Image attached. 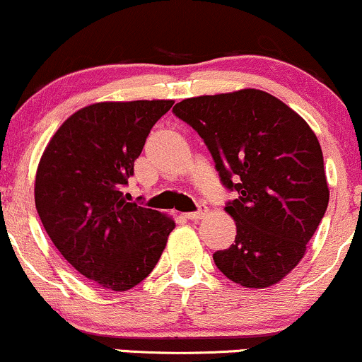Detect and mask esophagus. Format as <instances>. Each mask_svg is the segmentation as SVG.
I'll list each match as a JSON object with an SVG mask.
<instances>
[{"instance_id":"1","label":"esophagus","mask_w":362,"mask_h":362,"mask_svg":"<svg viewBox=\"0 0 362 362\" xmlns=\"http://www.w3.org/2000/svg\"><path fill=\"white\" fill-rule=\"evenodd\" d=\"M204 214H206V211H195V213H185L184 216L187 219H190V221H197V219H202L204 218Z\"/></svg>"}]
</instances>
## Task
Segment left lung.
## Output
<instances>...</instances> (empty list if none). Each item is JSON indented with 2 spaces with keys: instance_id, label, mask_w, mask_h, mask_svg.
<instances>
[{
  "instance_id": "left-lung-1",
  "label": "left lung",
  "mask_w": 362,
  "mask_h": 362,
  "mask_svg": "<svg viewBox=\"0 0 362 362\" xmlns=\"http://www.w3.org/2000/svg\"><path fill=\"white\" fill-rule=\"evenodd\" d=\"M173 114L204 139L236 199L235 243L214 252L228 279L264 289L300 264L328 206L320 143L305 119L262 90L187 98Z\"/></svg>"
}]
</instances>
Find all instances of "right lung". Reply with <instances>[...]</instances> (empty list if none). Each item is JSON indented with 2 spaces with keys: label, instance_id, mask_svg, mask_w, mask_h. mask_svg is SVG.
Here are the masks:
<instances>
[{
  "label": "right lung",
  "instance_id": "add662e5",
  "mask_svg": "<svg viewBox=\"0 0 362 362\" xmlns=\"http://www.w3.org/2000/svg\"><path fill=\"white\" fill-rule=\"evenodd\" d=\"M172 105L93 103L62 122L40 158V221L61 255L103 289L127 291L146 279L175 228L172 218L127 202L122 192L149 131Z\"/></svg>",
  "mask_w": 362,
  "mask_h": 362
}]
</instances>
